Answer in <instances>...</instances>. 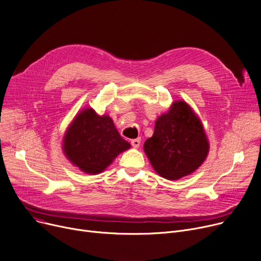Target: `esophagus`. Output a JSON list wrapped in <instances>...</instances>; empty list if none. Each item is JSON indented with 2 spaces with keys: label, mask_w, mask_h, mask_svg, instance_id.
<instances>
[{
  "label": "esophagus",
  "mask_w": 261,
  "mask_h": 261,
  "mask_svg": "<svg viewBox=\"0 0 261 261\" xmlns=\"http://www.w3.org/2000/svg\"><path fill=\"white\" fill-rule=\"evenodd\" d=\"M131 145L135 149L140 147V145H141V138H135V140H132L131 141Z\"/></svg>",
  "instance_id": "esophagus-1"
}]
</instances>
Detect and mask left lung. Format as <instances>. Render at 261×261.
Wrapping results in <instances>:
<instances>
[{"instance_id":"left-lung-1","label":"left lung","mask_w":261,"mask_h":261,"mask_svg":"<svg viewBox=\"0 0 261 261\" xmlns=\"http://www.w3.org/2000/svg\"><path fill=\"white\" fill-rule=\"evenodd\" d=\"M209 150L202 121L185 100L173 101L158 117L153 135L144 144L152 168L168 180L192 174L205 161Z\"/></svg>"}]
</instances>
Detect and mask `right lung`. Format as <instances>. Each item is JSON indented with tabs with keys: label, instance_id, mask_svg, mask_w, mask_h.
I'll list each match as a JSON object with an SVG mask.
<instances>
[{
	"label": "right lung",
	"instance_id": "right-lung-1",
	"mask_svg": "<svg viewBox=\"0 0 261 261\" xmlns=\"http://www.w3.org/2000/svg\"><path fill=\"white\" fill-rule=\"evenodd\" d=\"M131 148L114 126L113 119L84 108L67 127L62 149L74 167L86 174L96 175L106 170L116 156Z\"/></svg>",
	"mask_w": 261,
	"mask_h": 261
}]
</instances>
